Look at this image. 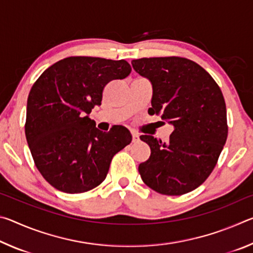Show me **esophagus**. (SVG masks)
<instances>
[{
  "instance_id": "34e87169",
  "label": "esophagus",
  "mask_w": 253,
  "mask_h": 253,
  "mask_svg": "<svg viewBox=\"0 0 253 253\" xmlns=\"http://www.w3.org/2000/svg\"><path fill=\"white\" fill-rule=\"evenodd\" d=\"M131 136H132V143H137L139 140V135L137 134V132H131Z\"/></svg>"
}]
</instances>
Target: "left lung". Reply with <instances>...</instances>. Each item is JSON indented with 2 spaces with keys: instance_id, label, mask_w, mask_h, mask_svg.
<instances>
[{
  "instance_id": "obj_1",
  "label": "left lung",
  "mask_w": 253,
  "mask_h": 253,
  "mask_svg": "<svg viewBox=\"0 0 253 253\" xmlns=\"http://www.w3.org/2000/svg\"><path fill=\"white\" fill-rule=\"evenodd\" d=\"M132 68L153 85L149 115L174 126L164 143L140 139L151 156L138 166L143 182L157 193L182 195L199 187L215 168L228 137L222 91L208 71L181 57L132 60Z\"/></svg>"
}]
</instances>
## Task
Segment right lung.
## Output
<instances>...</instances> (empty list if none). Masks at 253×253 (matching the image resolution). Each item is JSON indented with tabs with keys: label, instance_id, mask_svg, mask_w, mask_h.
I'll return each mask as SVG.
<instances>
[{
	"label": "right lung",
	"instance_id": "1",
	"mask_svg": "<svg viewBox=\"0 0 253 253\" xmlns=\"http://www.w3.org/2000/svg\"><path fill=\"white\" fill-rule=\"evenodd\" d=\"M130 71L125 60L69 57L49 67L32 85L25 136L37 169L54 188L69 194L95 188L115 154L131 142L127 128L102 132L89 118L101 105L105 85Z\"/></svg>",
	"mask_w": 253,
	"mask_h": 253
}]
</instances>
